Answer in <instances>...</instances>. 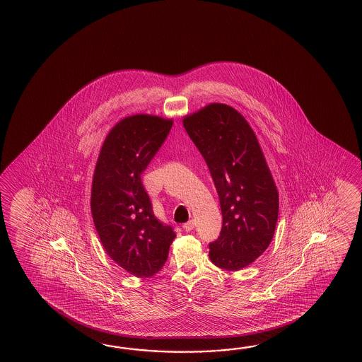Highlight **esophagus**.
Segmentation results:
<instances>
[{
	"label": "esophagus",
	"instance_id": "34e87169",
	"mask_svg": "<svg viewBox=\"0 0 362 362\" xmlns=\"http://www.w3.org/2000/svg\"><path fill=\"white\" fill-rule=\"evenodd\" d=\"M194 226H195V221H194V220H190L189 223H184V226H182V228H184V230L190 231L194 229Z\"/></svg>",
	"mask_w": 362,
	"mask_h": 362
}]
</instances>
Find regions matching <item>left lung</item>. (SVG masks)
Listing matches in <instances>:
<instances>
[{
    "mask_svg": "<svg viewBox=\"0 0 362 362\" xmlns=\"http://www.w3.org/2000/svg\"><path fill=\"white\" fill-rule=\"evenodd\" d=\"M182 124L207 163L223 214L209 259L221 269L246 268L269 246L279 208L260 144L243 115L223 103H209Z\"/></svg>",
    "mask_w": 362,
    "mask_h": 362,
    "instance_id": "obj_1",
    "label": "left lung"
}]
</instances>
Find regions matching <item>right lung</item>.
<instances>
[{
	"label": "right lung",
	"instance_id": "right-lung-1",
	"mask_svg": "<svg viewBox=\"0 0 362 362\" xmlns=\"http://www.w3.org/2000/svg\"><path fill=\"white\" fill-rule=\"evenodd\" d=\"M172 124L148 114L124 117L108 132L93 175L90 209L100 243L119 267L139 278L162 269L176 237L155 217L141 181Z\"/></svg>",
	"mask_w": 362,
	"mask_h": 362
}]
</instances>
